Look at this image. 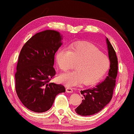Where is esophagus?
<instances>
[{
  "label": "esophagus",
  "mask_w": 134,
  "mask_h": 134,
  "mask_svg": "<svg viewBox=\"0 0 134 134\" xmlns=\"http://www.w3.org/2000/svg\"><path fill=\"white\" fill-rule=\"evenodd\" d=\"M66 91H67V92L71 93V92H73V89H72L71 87L67 86L66 87Z\"/></svg>",
  "instance_id": "esophagus-1"
}]
</instances>
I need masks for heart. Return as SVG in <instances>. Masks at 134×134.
I'll list each match as a JSON object with an SVG mask.
<instances>
[{"label":"heart","instance_id":"1","mask_svg":"<svg viewBox=\"0 0 134 134\" xmlns=\"http://www.w3.org/2000/svg\"><path fill=\"white\" fill-rule=\"evenodd\" d=\"M57 64L66 71L75 67V71L59 76V81L67 85H75L83 82L85 85L94 84L100 80L110 67L108 57L97 46L90 43H82L67 49L62 48L56 54Z\"/></svg>","mask_w":134,"mask_h":134}]
</instances>
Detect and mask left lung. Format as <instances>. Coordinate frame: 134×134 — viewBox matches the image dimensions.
Segmentation results:
<instances>
[{
  "instance_id": "1",
  "label": "left lung",
  "mask_w": 134,
  "mask_h": 134,
  "mask_svg": "<svg viewBox=\"0 0 134 134\" xmlns=\"http://www.w3.org/2000/svg\"><path fill=\"white\" fill-rule=\"evenodd\" d=\"M106 42L110 62L109 75L104 81L99 83L95 87L80 91L83 95V99L82 103L75 109L76 113L80 116H90L98 113L112 98L116 86L118 63L115 51L107 38Z\"/></svg>"
}]
</instances>
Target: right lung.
Wrapping results in <instances>:
<instances>
[{"label": "right lung", "instance_id": "obj_1", "mask_svg": "<svg viewBox=\"0 0 134 134\" xmlns=\"http://www.w3.org/2000/svg\"><path fill=\"white\" fill-rule=\"evenodd\" d=\"M62 36L55 30H44L31 37L21 49L15 74L19 99L31 111H48L65 89L49 82L55 75L54 56L62 44Z\"/></svg>", "mask_w": 134, "mask_h": 134}]
</instances>
